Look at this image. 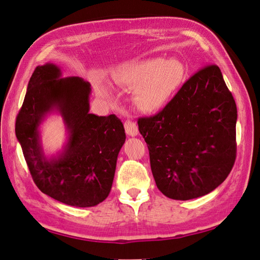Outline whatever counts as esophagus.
I'll return each mask as SVG.
<instances>
[{
    "label": "esophagus",
    "instance_id": "esophagus-1",
    "mask_svg": "<svg viewBox=\"0 0 260 260\" xmlns=\"http://www.w3.org/2000/svg\"><path fill=\"white\" fill-rule=\"evenodd\" d=\"M124 127H125V132L126 134L129 136H136L138 134V126L136 125L135 122L133 121H126L124 123Z\"/></svg>",
    "mask_w": 260,
    "mask_h": 260
}]
</instances>
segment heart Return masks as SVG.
Listing matches in <instances>:
<instances>
[{
  "mask_svg": "<svg viewBox=\"0 0 260 260\" xmlns=\"http://www.w3.org/2000/svg\"><path fill=\"white\" fill-rule=\"evenodd\" d=\"M183 73L179 60L154 58L121 66L112 80L118 86L133 89V101L137 109L151 113L167 103L181 83Z\"/></svg>",
  "mask_w": 260,
  "mask_h": 260,
  "instance_id": "1",
  "label": "heart"
}]
</instances>
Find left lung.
<instances>
[{
	"label": "left lung",
	"instance_id": "8db88e82",
	"mask_svg": "<svg viewBox=\"0 0 260 260\" xmlns=\"http://www.w3.org/2000/svg\"><path fill=\"white\" fill-rule=\"evenodd\" d=\"M235 100L215 64L185 81L165 108L138 118L157 188L174 200H191L217 188L236 158Z\"/></svg>",
	"mask_w": 260,
	"mask_h": 260
}]
</instances>
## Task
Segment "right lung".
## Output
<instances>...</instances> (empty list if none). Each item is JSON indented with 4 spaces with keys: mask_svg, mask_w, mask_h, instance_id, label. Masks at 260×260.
Listing matches in <instances>:
<instances>
[{
    "mask_svg": "<svg viewBox=\"0 0 260 260\" xmlns=\"http://www.w3.org/2000/svg\"><path fill=\"white\" fill-rule=\"evenodd\" d=\"M90 93L91 84L83 79L61 78L60 68L54 63L38 66L15 124L16 137L38 189L78 208L94 206L108 198L126 138L117 116L89 113ZM52 110L61 113L70 137L63 152L48 159L38 127Z\"/></svg>",
    "mask_w": 260,
    "mask_h": 260,
    "instance_id": "add662e5",
    "label": "right lung"
}]
</instances>
